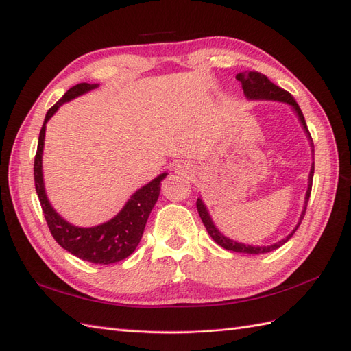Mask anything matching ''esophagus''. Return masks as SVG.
Wrapping results in <instances>:
<instances>
[{"instance_id":"obj_1","label":"esophagus","mask_w":351,"mask_h":351,"mask_svg":"<svg viewBox=\"0 0 351 351\" xmlns=\"http://www.w3.org/2000/svg\"><path fill=\"white\" fill-rule=\"evenodd\" d=\"M174 171H176V174H178V176H190V174H192V171H193V168L190 167V164L178 162V164H176V167H174Z\"/></svg>"}]
</instances>
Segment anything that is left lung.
I'll return each instance as SVG.
<instances>
[{
  "instance_id": "left-lung-1",
  "label": "left lung",
  "mask_w": 351,
  "mask_h": 351,
  "mask_svg": "<svg viewBox=\"0 0 351 351\" xmlns=\"http://www.w3.org/2000/svg\"><path fill=\"white\" fill-rule=\"evenodd\" d=\"M237 80H240L241 83V88L244 92V97H246L249 101H275V102H281V104H287L290 105L291 110L294 111L295 117L299 119L304 134L307 137V141H309L311 145V149H312V165H311V171H309V178H307V190H306V195H304V205H303V210L300 214L299 221H297L295 227L291 230V232L289 236H285L284 239L278 240L277 243H272V244H267V246H254V244H244L240 241L232 240L227 236L222 234L219 231V228L215 226L214 219H212L208 206L205 205L204 199L202 196L197 197L196 202V206H197V212L202 218V222H204L206 231L209 232V236L214 239V241L217 244H219L221 247H224L227 250L231 252H237V253H247V254H262V253H268L272 252L275 249L281 247L284 243L289 241L293 234L295 232V230L299 228V226L302 224V219L304 217V212H306V206H307V202H309L311 197V190H312V180H313V173H315V149H313V142H312V137L309 130H307V125L304 121V117L303 112L299 107V104L294 101V98L289 92H285L284 89L278 88L277 84H274L267 76H263V74L258 73V71H246V73H239L236 76Z\"/></svg>"
}]
</instances>
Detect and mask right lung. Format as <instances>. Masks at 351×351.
<instances>
[{
  "label": "right lung",
  "mask_w": 351,
  "mask_h": 351,
  "mask_svg": "<svg viewBox=\"0 0 351 351\" xmlns=\"http://www.w3.org/2000/svg\"><path fill=\"white\" fill-rule=\"evenodd\" d=\"M98 86V83H79L76 86L70 88L64 93V97L54 107L48 110L39 133L34 174L40 206L42 210H44L51 234L56 239V241L62 249H66L82 261L99 265H110L130 256L136 250L137 244L141 243L146 221L149 218L151 210L156 204L159 192H161V182L168 176V173H161L152 182L137 189L130 196V199L125 202L119 214L98 226H73L52 208L45 192L44 169H42V155H44L47 123L58 111L62 104L76 99L82 97V95L97 89Z\"/></svg>",
  "instance_id": "add662e5"
}]
</instances>
